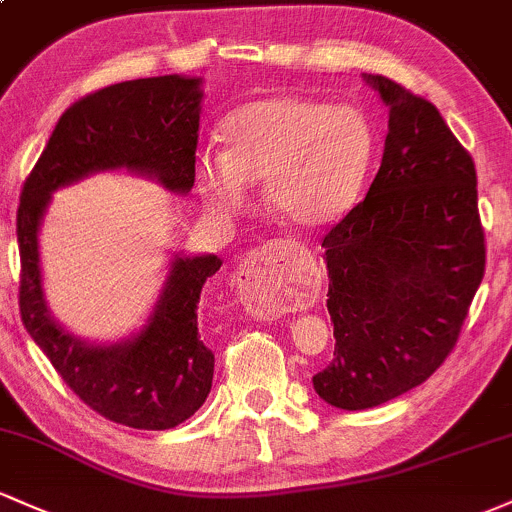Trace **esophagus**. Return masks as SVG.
I'll use <instances>...</instances> for the list:
<instances>
[{
    "label": "esophagus",
    "instance_id": "esophagus-1",
    "mask_svg": "<svg viewBox=\"0 0 512 512\" xmlns=\"http://www.w3.org/2000/svg\"><path fill=\"white\" fill-rule=\"evenodd\" d=\"M282 247V240H269L262 247H257V250H250L245 255V260L240 262L238 272H235V277H238V282H267V274L272 272V267H269V262H272L274 252ZM245 299V308L250 313H255L257 318H274L277 313H274V308H269L267 303L257 301L255 296H243Z\"/></svg>",
    "mask_w": 512,
    "mask_h": 512
}]
</instances>
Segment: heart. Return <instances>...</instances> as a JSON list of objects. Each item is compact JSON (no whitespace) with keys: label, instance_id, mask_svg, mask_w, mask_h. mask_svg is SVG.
Listing matches in <instances>:
<instances>
[{"label":"heart","instance_id":"b5f03b06","mask_svg":"<svg viewBox=\"0 0 512 512\" xmlns=\"http://www.w3.org/2000/svg\"><path fill=\"white\" fill-rule=\"evenodd\" d=\"M223 153H201L196 192L221 216L243 211L247 184L265 182V201L296 228L335 221L352 204L374 153L369 121L352 106L306 97L247 101L221 126Z\"/></svg>","mask_w":512,"mask_h":512}]
</instances>
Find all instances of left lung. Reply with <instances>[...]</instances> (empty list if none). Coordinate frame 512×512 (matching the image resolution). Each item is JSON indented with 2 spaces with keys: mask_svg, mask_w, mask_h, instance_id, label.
<instances>
[{
  "mask_svg": "<svg viewBox=\"0 0 512 512\" xmlns=\"http://www.w3.org/2000/svg\"><path fill=\"white\" fill-rule=\"evenodd\" d=\"M389 106L384 157L364 201L323 238L335 359L313 389L342 411L423 384L457 345L484 279L476 167L435 104L364 75Z\"/></svg>",
  "mask_w": 512,
  "mask_h": 512,
  "instance_id": "left-lung-1",
  "label": "left lung"
}]
</instances>
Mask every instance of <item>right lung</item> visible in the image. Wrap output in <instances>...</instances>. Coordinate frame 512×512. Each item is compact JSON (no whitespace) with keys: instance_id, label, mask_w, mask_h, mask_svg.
I'll list each match as a JSON object with an SVG mask.
<instances>
[{"instance_id":"1","label":"right lung","mask_w":512,"mask_h":512,"mask_svg":"<svg viewBox=\"0 0 512 512\" xmlns=\"http://www.w3.org/2000/svg\"><path fill=\"white\" fill-rule=\"evenodd\" d=\"M201 97V80L165 75L111 84L75 101L26 177L16 211L24 328L92 411L136 430H170L204 406L213 352L199 338L196 306L201 286L221 269V260L174 257L148 325L131 340L92 345L50 316L38 228L50 194L94 172L126 167L187 194L194 187Z\"/></svg>"}]
</instances>
